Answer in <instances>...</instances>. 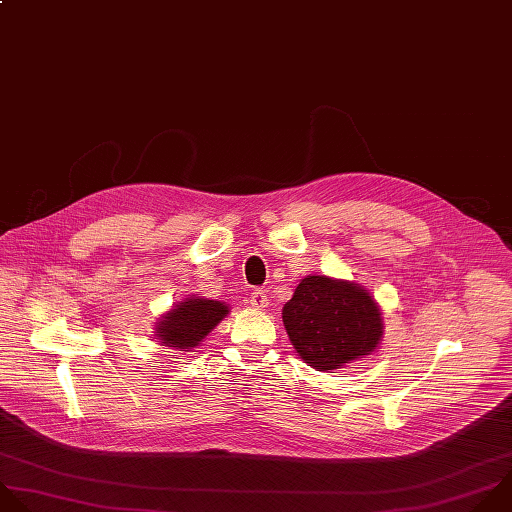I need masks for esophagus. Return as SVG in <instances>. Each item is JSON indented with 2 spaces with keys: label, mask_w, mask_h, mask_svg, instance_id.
Returning <instances> with one entry per match:
<instances>
[{
  "label": "esophagus",
  "mask_w": 512,
  "mask_h": 512,
  "mask_svg": "<svg viewBox=\"0 0 512 512\" xmlns=\"http://www.w3.org/2000/svg\"><path fill=\"white\" fill-rule=\"evenodd\" d=\"M249 301H251L253 307H267L269 297H267L265 289H253L251 295H249Z\"/></svg>",
  "instance_id": "obj_1"
}]
</instances>
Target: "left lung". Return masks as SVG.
I'll return each mask as SVG.
<instances>
[{
  "label": "left lung",
  "mask_w": 512,
  "mask_h": 512,
  "mask_svg": "<svg viewBox=\"0 0 512 512\" xmlns=\"http://www.w3.org/2000/svg\"><path fill=\"white\" fill-rule=\"evenodd\" d=\"M374 297L356 283L309 275L283 307L293 348L315 370H337L380 344L382 317Z\"/></svg>",
  "instance_id": "8db88e82"
}]
</instances>
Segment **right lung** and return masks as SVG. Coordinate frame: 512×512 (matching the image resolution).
<instances>
[{
  "label": "right lung",
  "instance_id": "right-lung-1",
  "mask_svg": "<svg viewBox=\"0 0 512 512\" xmlns=\"http://www.w3.org/2000/svg\"><path fill=\"white\" fill-rule=\"evenodd\" d=\"M229 313V307L213 299H187L170 309L158 323L156 335L162 344L177 350H191Z\"/></svg>",
  "mask_w": 512,
  "mask_h": 512
}]
</instances>
